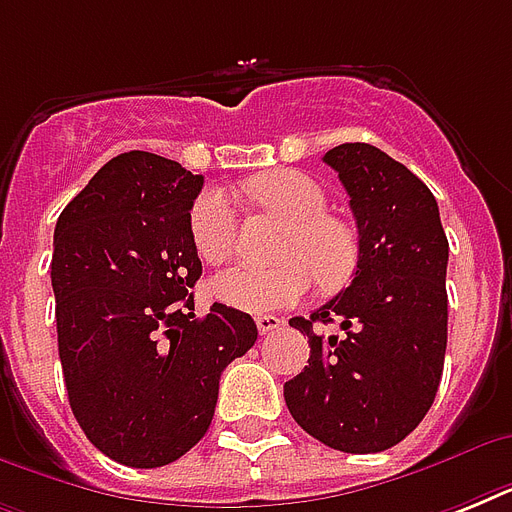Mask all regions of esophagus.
Masks as SVG:
<instances>
[{"instance_id":"1","label":"esophagus","mask_w":512,"mask_h":512,"mask_svg":"<svg viewBox=\"0 0 512 512\" xmlns=\"http://www.w3.org/2000/svg\"><path fill=\"white\" fill-rule=\"evenodd\" d=\"M255 324H257V332H260V335H271V332H276V329L284 327V321H281L279 316H257Z\"/></svg>"}]
</instances>
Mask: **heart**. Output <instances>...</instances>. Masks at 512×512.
Returning <instances> with one entry per match:
<instances>
[{"instance_id":"heart-1","label":"heart","mask_w":512,"mask_h":512,"mask_svg":"<svg viewBox=\"0 0 512 512\" xmlns=\"http://www.w3.org/2000/svg\"><path fill=\"white\" fill-rule=\"evenodd\" d=\"M249 196L271 209L289 228L279 244L281 263L271 268L236 265L212 281V295L241 313L281 311L300 303L313 279L324 289H337L358 265V236L345 220L327 212V193L311 175L297 170H273L249 180ZM191 241L201 260L225 263L236 249L239 217L233 201L217 188L193 201Z\"/></svg>"}]
</instances>
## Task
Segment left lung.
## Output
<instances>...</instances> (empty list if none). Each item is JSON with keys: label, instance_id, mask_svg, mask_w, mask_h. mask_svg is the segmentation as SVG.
<instances>
[{"label": "left lung", "instance_id": "obj_1", "mask_svg": "<svg viewBox=\"0 0 512 512\" xmlns=\"http://www.w3.org/2000/svg\"><path fill=\"white\" fill-rule=\"evenodd\" d=\"M340 175L358 225L350 287L311 319L289 327L311 342V358L284 382L289 414L321 444L350 454L404 441L436 398L446 353L449 241L436 196L401 162L369 143L324 154ZM340 320L342 336L315 335Z\"/></svg>", "mask_w": 512, "mask_h": 512}]
</instances>
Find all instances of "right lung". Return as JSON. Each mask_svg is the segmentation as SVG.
I'll return each mask as SVG.
<instances>
[{"mask_svg": "<svg viewBox=\"0 0 512 512\" xmlns=\"http://www.w3.org/2000/svg\"><path fill=\"white\" fill-rule=\"evenodd\" d=\"M204 177L130 151L103 164L60 212L52 292L68 404L84 436L130 468H162L207 433L220 374L257 340L249 313L215 303L204 319L188 289Z\"/></svg>", "mask_w": 512, "mask_h": 512, "instance_id": "obj_1", "label": "right lung"}]
</instances>
